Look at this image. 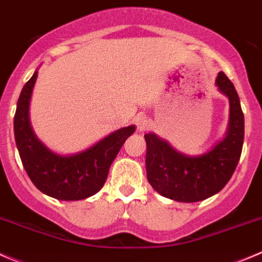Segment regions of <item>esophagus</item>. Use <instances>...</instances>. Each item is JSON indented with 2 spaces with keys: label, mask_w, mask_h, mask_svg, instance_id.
Wrapping results in <instances>:
<instances>
[{
  "label": "esophagus",
  "mask_w": 262,
  "mask_h": 262,
  "mask_svg": "<svg viewBox=\"0 0 262 262\" xmlns=\"http://www.w3.org/2000/svg\"><path fill=\"white\" fill-rule=\"evenodd\" d=\"M149 126H150V122L149 120H147V117H145V116H139V117L136 118V127L139 131L147 130Z\"/></svg>",
  "instance_id": "1"
}]
</instances>
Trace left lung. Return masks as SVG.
I'll return each mask as SVG.
<instances>
[{"instance_id": "8db88e82", "label": "left lung", "mask_w": 262, "mask_h": 262, "mask_svg": "<svg viewBox=\"0 0 262 262\" xmlns=\"http://www.w3.org/2000/svg\"><path fill=\"white\" fill-rule=\"evenodd\" d=\"M215 84L229 99V125L213 149L190 157L155 134H145L147 181L164 198L180 203L205 200L218 193L234 173L245 139V117L234 85L224 72H219Z\"/></svg>"}]
</instances>
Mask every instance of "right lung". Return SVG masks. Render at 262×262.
<instances>
[{
  "label": "right lung",
  "instance_id": "right-lung-1",
  "mask_svg": "<svg viewBox=\"0 0 262 262\" xmlns=\"http://www.w3.org/2000/svg\"><path fill=\"white\" fill-rule=\"evenodd\" d=\"M38 71L24 85L17 100L14 132L23 165L35 187L57 200H84L95 195L108 177L110 167L135 126L120 128L89 149L72 155L49 150L35 136L29 120V104Z\"/></svg>",
  "mask_w": 262,
  "mask_h": 262
}]
</instances>
